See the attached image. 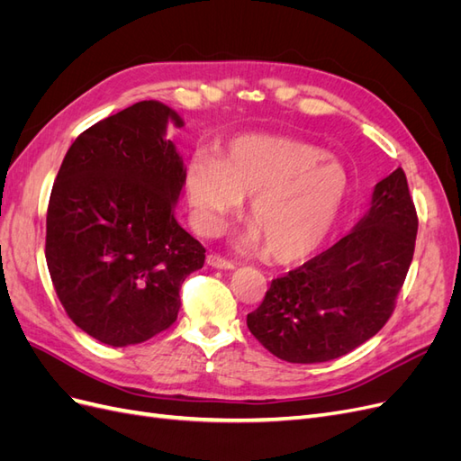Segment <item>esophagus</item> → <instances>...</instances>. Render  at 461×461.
Wrapping results in <instances>:
<instances>
[{
    "label": "esophagus",
    "instance_id": "34e87169",
    "mask_svg": "<svg viewBox=\"0 0 461 461\" xmlns=\"http://www.w3.org/2000/svg\"><path fill=\"white\" fill-rule=\"evenodd\" d=\"M205 261H207L209 267H213V269H225V271L234 269V263H232V261H229V259H225V258H221V256H217V254H209Z\"/></svg>",
    "mask_w": 461,
    "mask_h": 461
}]
</instances>
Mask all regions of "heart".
Returning <instances> with one entry per match:
<instances>
[{"mask_svg":"<svg viewBox=\"0 0 461 461\" xmlns=\"http://www.w3.org/2000/svg\"><path fill=\"white\" fill-rule=\"evenodd\" d=\"M348 175L325 151L283 136L246 134L217 158L196 153L186 169L194 221L203 234H217L249 198L254 225L240 248H269L281 263L305 259L337 225L348 200Z\"/></svg>","mask_w":461,"mask_h":461,"instance_id":"heart-1","label":"heart"}]
</instances>
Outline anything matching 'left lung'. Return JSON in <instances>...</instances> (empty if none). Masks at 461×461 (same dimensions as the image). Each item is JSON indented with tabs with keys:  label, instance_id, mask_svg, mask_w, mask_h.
I'll return each mask as SVG.
<instances>
[{
	"label": "left lung",
	"instance_id": "8db88e82",
	"mask_svg": "<svg viewBox=\"0 0 461 461\" xmlns=\"http://www.w3.org/2000/svg\"><path fill=\"white\" fill-rule=\"evenodd\" d=\"M417 213L402 169L375 185L357 225L313 259L275 278L248 329L290 364L337 359L393 315L413 259Z\"/></svg>",
	"mask_w": 461,
	"mask_h": 461
}]
</instances>
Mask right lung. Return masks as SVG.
I'll return each instance as SVG.
<instances>
[{"label": "right lung", "mask_w": 461, "mask_h": 461, "mask_svg": "<svg viewBox=\"0 0 461 461\" xmlns=\"http://www.w3.org/2000/svg\"><path fill=\"white\" fill-rule=\"evenodd\" d=\"M175 109L138 102L82 132L51 188L46 261L73 323L104 344H140L169 329L203 246L178 225L186 167L167 140Z\"/></svg>", "instance_id": "right-lung-1"}]
</instances>
